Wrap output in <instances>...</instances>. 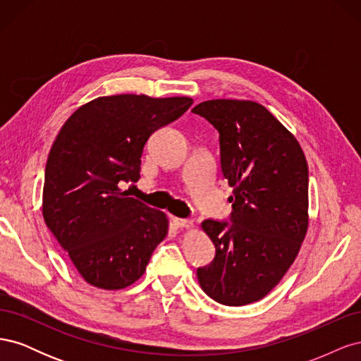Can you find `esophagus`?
<instances>
[{"label": "esophagus", "mask_w": 361, "mask_h": 361, "mask_svg": "<svg viewBox=\"0 0 361 361\" xmlns=\"http://www.w3.org/2000/svg\"><path fill=\"white\" fill-rule=\"evenodd\" d=\"M173 224L179 227V228H190L194 226V221L192 220H187V218H178V216H173L171 218Z\"/></svg>", "instance_id": "34e87169"}]
</instances>
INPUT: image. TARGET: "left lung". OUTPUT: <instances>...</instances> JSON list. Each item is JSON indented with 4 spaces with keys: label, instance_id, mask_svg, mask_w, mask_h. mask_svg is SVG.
Here are the masks:
<instances>
[{
    "label": "left lung",
    "instance_id": "1",
    "mask_svg": "<svg viewBox=\"0 0 361 361\" xmlns=\"http://www.w3.org/2000/svg\"><path fill=\"white\" fill-rule=\"evenodd\" d=\"M220 134L221 171L233 195L231 223L204 220L215 245L197 269L207 297L224 305L259 301L293 264L309 227V167L289 130L264 105L214 99L192 108Z\"/></svg>",
    "mask_w": 361,
    "mask_h": 361
}]
</instances>
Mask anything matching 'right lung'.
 Listing matches in <instances>:
<instances>
[{"label": "right lung", "instance_id": "add662e5", "mask_svg": "<svg viewBox=\"0 0 361 361\" xmlns=\"http://www.w3.org/2000/svg\"><path fill=\"white\" fill-rule=\"evenodd\" d=\"M191 105L187 96H102L61 126L47 162L42 214L89 285L130 286L167 236V215L129 197L118 183L140 179L149 137Z\"/></svg>", "mask_w": 361, "mask_h": 361}]
</instances>
